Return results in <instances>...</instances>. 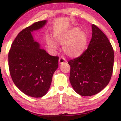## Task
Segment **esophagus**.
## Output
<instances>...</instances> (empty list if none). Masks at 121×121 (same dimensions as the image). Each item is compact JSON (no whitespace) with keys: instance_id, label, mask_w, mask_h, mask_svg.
Here are the masks:
<instances>
[{"instance_id":"esophagus-1","label":"esophagus","mask_w":121,"mask_h":121,"mask_svg":"<svg viewBox=\"0 0 121 121\" xmlns=\"http://www.w3.org/2000/svg\"><path fill=\"white\" fill-rule=\"evenodd\" d=\"M59 61L60 64H62L64 63V62H66V61L64 57H61L59 59Z\"/></svg>"}]
</instances>
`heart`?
<instances>
[{"instance_id":"heart-1","label":"heart","mask_w":121,"mask_h":121,"mask_svg":"<svg viewBox=\"0 0 121 121\" xmlns=\"http://www.w3.org/2000/svg\"><path fill=\"white\" fill-rule=\"evenodd\" d=\"M56 42L64 45L63 51L68 56L71 58H77L83 54L87 44V35L80 27L70 28L61 34L55 35ZM47 45L51 49H57L56 43L52 39L47 37Z\"/></svg>"}]
</instances>
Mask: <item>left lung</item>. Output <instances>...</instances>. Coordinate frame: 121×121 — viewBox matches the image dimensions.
<instances>
[{
	"label": "left lung",
	"instance_id": "left-lung-1",
	"mask_svg": "<svg viewBox=\"0 0 121 121\" xmlns=\"http://www.w3.org/2000/svg\"><path fill=\"white\" fill-rule=\"evenodd\" d=\"M92 36L87 49L69 61V80L73 89L82 96L95 95L109 84L113 73L114 54L106 36L91 25Z\"/></svg>",
	"mask_w": 121,
	"mask_h": 121
}]
</instances>
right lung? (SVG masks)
<instances>
[{"label": "right lung", "instance_id": "1", "mask_svg": "<svg viewBox=\"0 0 121 121\" xmlns=\"http://www.w3.org/2000/svg\"><path fill=\"white\" fill-rule=\"evenodd\" d=\"M47 20L35 23L22 30L12 43L8 65L12 81L26 95L39 98L47 93L59 57L49 55L35 40L32 32L44 27Z\"/></svg>", "mask_w": 121, "mask_h": 121}]
</instances>
